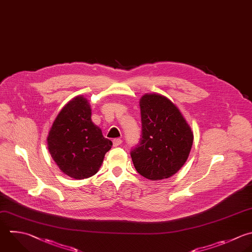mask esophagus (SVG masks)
<instances>
[{
  "label": "esophagus",
  "instance_id": "1",
  "mask_svg": "<svg viewBox=\"0 0 252 252\" xmlns=\"http://www.w3.org/2000/svg\"><path fill=\"white\" fill-rule=\"evenodd\" d=\"M112 142H113V146L114 147H118V146H120L122 144V140L121 139H114Z\"/></svg>",
  "mask_w": 252,
  "mask_h": 252
}]
</instances>
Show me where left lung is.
<instances>
[{"instance_id":"obj_1","label":"left lung","mask_w":252,"mask_h":252,"mask_svg":"<svg viewBox=\"0 0 252 252\" xmlns=\"http://www.w3.org/2000/svg\"><path fill=\"white\" fill-rule=\"evenodd\" d=\"M140 108L142 135L130 153L134 166L148 179L168 178L187 160L193 132L175 104L163 95H143Z\"/></svg>"}]
</instances>
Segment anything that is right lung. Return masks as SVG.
<instances>
[{
  "label": "right lung",
  "instance_id": "add662e5",
  "mask_svg": "<svg viewBox=\"0 0 252 252\" xmlns=\"http://www.w3.org/2000/svg\"><path fill=\"white\" fill-rule=\"evenodd\" d=\"M91 116L88 99L76 96L59 112L47 137L52 158L65 174L75 179L94 175L112 146Z\"/></svg>",
  "mask_w": 252,
  "mask_h": 252
}]
</instances>
